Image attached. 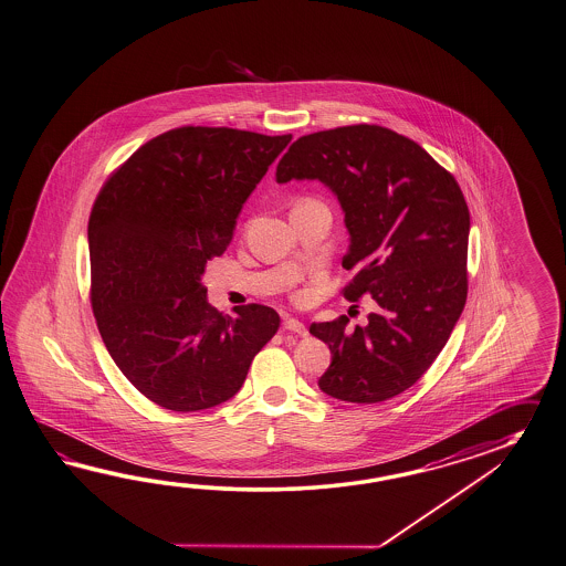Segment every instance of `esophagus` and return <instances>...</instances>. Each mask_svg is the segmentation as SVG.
<instances>
[{
    "instance_id": "1",
    "label": "esophagus",
    "mask_w": 566,
    "mask_h": 566,
    "mask_svg": "<svg viewBox=\"0 0 566 566\" xmlns=\"http://www.w3.org/2000/svg\"><path fill=\"white\" fill-rule=\"evenodd\" d=\"M283 329H287V332H295V334H300V336H307V329L303 326L300 319H295V317H283Z\"/></svg>"
}]
</instances>
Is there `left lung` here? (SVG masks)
Segmentation results:
<instances>
[{
  "instance_id": "left-lung-1",
  "label": "left lung",
  "mask_w": 566,
  "mask_h": 566,
  "mask_svg": "<svg viewBox=\"0 0 566 566\" xmlns=\"http://www.w3.org/2000/svg\"><path fill=\"white\" fill-rule=\"evenodd\" d=\"M319 179L338 196L356 273L342 287L379 305L367 326L348 317L312 324L332 363L319 389L348 403L403 394L432 367L467 303L471 216L454 175L418 143L377 124L340 126L297 138L276 165V181Z\"/></svg>"
}]
</instances>
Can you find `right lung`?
I'll return each mask as SVG.
<instances>
[{"instance_id":"add662e5","label":"right lung","mask_w":566,"mask_h":566,"mask_svg":"<svg viewBox=\"0 0 566 566\" xmlns=\"http://www.w3.org/2000/svg\"><path fill=\"white\" fill-rule=\"evenodd\" d=\"M290 143L291 134L172 128L124 160L93 201V316L124 377L160 408L224 403L279 329V314L261 303L220 314L199 276L224 254L242 203Z\"/></svg>"}]
</instances>
